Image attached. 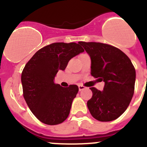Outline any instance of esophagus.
Here are the masks:
<instances>
[{"mask_svg":"<svg viewBox=\"0 0 147 147\" xmlns=\"http://www.w3.org/2000/svg\"><path fill=\"white\" fill-rule=\"evenodd\" d=\"M78 87H79L80 91H82V90L85 89V87H84V86H83V85H78Z\"/></svg>","mask_w":147,"mask_h":147,"instance_id":"1","label":"esophagus"}]
</instances>
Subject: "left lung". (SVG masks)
Segmentation results:
<instances>
[{
  "mask_svg": "<svg viewBox=\"0 0 147 147\" xmlns=\"http://www.w3.org/2000/svg\"><path fill=\"white\" fill-rule=\"evenodd\" d=\"M91 59V75L105 82L102 91L90 87L87 101L92 116L98 121L117 119L128 107L134 92L136 71L125 53L101 42H79Z\"/></svg>",
  "mask_w": 147,
  "mask_h": 147,
  "instance_id": "8db88e82",
  "label": "left lung"
}]
</instances>
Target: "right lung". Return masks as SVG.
<instances>
[{"instance_id": "add662e5", "label": "right lung", "mask_w": 147, "mask_h": 147, "mask_svg": "<svg viewBox=\"0 0 147 147\" xmlns=\"http://www.w3.org/2000/svg\"><path fill=\"white\" fill-rule=\"evenodd\" d=\"M84 51L75 42H55L40 49L25 66L21 75L23 97L32 114L44 124L55 125L67 118L79 88L75 84L61 87L54 82L55 77Z\"/></svg>"}]
</instances>
